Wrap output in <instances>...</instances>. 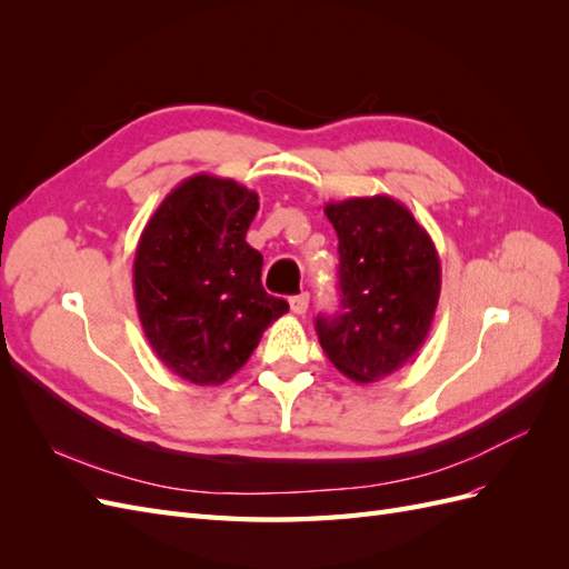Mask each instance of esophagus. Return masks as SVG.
<instances>
[{"label":"esophagus","instance_id":"1","mask_svg":"<svg viewBox=\"0 0 569 569\" xmlns=\"http://www.w3.org/2000/svg\"><path fill=\"white\" fill-rule=\"evenodd\" d=\"M308 291H301V295H297V297H291L289 299V311L295 313V316H303L306 311H308Z\"/></svg>","mask_w":569,"mask_h":569}]
</instances>
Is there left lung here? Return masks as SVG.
<instances>
[{"instance_id":"left-lung-1","label":"left lung","mask_w":569,"mask_h":569,"mask_svg":"<svg viewBox=\"0 0 569 569\" xmlns=\"http://www.w3.org/2000/svg\"><path fill=\"white\" fill-rule=\"evenodd\" d=\"M339 237L341 306L316 330L330 363L358 385L403 368L432 330L441 263L432 237L389 194L327 201Z\"/></svg>"}]
</instances>
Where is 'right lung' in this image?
Here are the masks:
<instances>
[{"mask_svg": "<svg viewBox=\"0 0 569 569\" xmlns=\"http://www.w3.org/2000/svg\"><path fill=\"white\" fill-rule=\"evenodd\" d=\"M256 211L249 187L199 173L170 189L137 242L132 287L144 337L192 385L230 380L289 311L263 289V256L244 239Z\"/></svg>", "mask_w": 569, "mask_h": 569, "instance_id": "right-lung-1", "label": "right lung"}]
</instances>
